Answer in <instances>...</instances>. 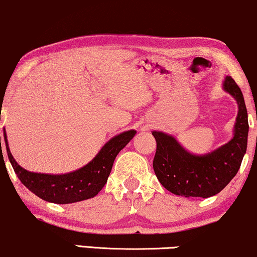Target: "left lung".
<instances>
[{"label":"left lung","mask_w":257,"mask_h":257,"mask_svg":"<svg viewBox=\"0 0 257 257\" xmlns=\"http://www.w3.org/2000/svg\"><path fill=\"white\" fill-rule=\"evenodd\" d=\"M223 89L235 98L238 113L234 137L221 148L196 156L183 149L172 136L152 132L157 142L153 170L161 184L172 194L184 197H211L229 184L241 166L249 131L244 98L231 76H225Z\"/></svg>","instance_id":"8db88e82"}]
</instances>
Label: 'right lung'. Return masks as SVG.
I'll return each instance as SVG.
<instances>
[{
    "label": "right lung",
    "mask_w": 257,
    "mask_h": 257,
    "mask_svg": "<svg viewBox=\"0 0 257 257\" xmlns=\"http://www.w3.org/2000/svg\"><path fill=\"white\" fill-rule=\"evenodd\" d=\"M135 135V130H130L113 137L88 164L79 170L63 175H49L31 172L21 168L12 156L6 131L3 132L8 158L22 184L43 201L56 204L85 201L98 195L107 182L116 155L128 144Z\"/></svg>",
    "instance_id": "right-lung-1"
}]
</instances>
